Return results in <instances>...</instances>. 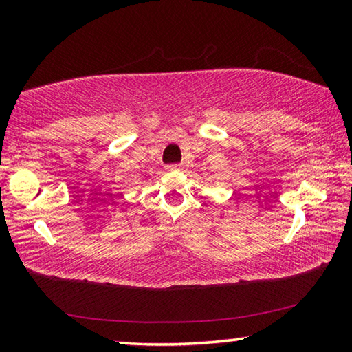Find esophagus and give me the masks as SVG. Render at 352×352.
Segmentation results:
<instances>
[{
  "label": "esophagus",
  "mask_w": 352,
  "mask_h": 352,
  "mask_svg": "<svg viewBox=\"0 0 352 352\" xmlns=\"http://www.w3.org/2000/svg\"><path fill=\"white\" fill-rule=\"evenodd\" d=\"M180 168H182V164H169L168 166L169 170H178Z\"/></svg>",
  "instance_id": "1"
}]
</instances>
